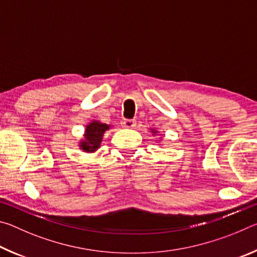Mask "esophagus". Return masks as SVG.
<instances>
[{
	"label": "esophagus",
	"instance_id": "obj_1",
	"mask_svg": "<svg viewBox=\"0 0 257 257\" xmlns=\"http://www.w3.org/2000/svg\"><path fill=\"white\" fill-rule=\"evenodd\" d=\"M121 125H122L123 128H134L135 125H136V121L134 119H123L121 121Z\"/></svg>",
	"mask_w": 257,
	"mask_h": 257
}]
</instances>
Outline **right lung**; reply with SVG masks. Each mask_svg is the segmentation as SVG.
Instances as JSON below:
<instances>
[{
    "instance_id": "1",
    "label": "right lung",
    "mask_w": 257,
    "mask_h": 257,
    "mask_svg": "<svg viewBox=\"0 0 257 257\" xmlns=\"http://www.w3.org/2000/svg\"><path fill=\"white\" fill-rule=\"evenodd\" d=\"M110 125L105 123H99L97 121H93L92 123L86 127L85 141L81 142L80 147L85 152H95L102 142V136L105 130L108 129Z\"/></svg>"
}]
</instances>
